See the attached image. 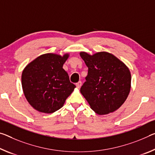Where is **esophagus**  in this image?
<instances>
[{
  "instance_id": "obj_1",
  "label": "esophagus",
  "mask_w": 155,
  "mask_h": 155,
  "mask_svg": "<svg viewBox=\"0 0 155 155\" xmlns=\"http://www.w3.org/2000/svg\"><path fill=\"white\" fill-rule=\"evenodd\" d=\"M76 85H77V87H78V88H80L81 87V85H82V83H81V81H78L77 84H76Z\"/></svg>"
}]
</instances>
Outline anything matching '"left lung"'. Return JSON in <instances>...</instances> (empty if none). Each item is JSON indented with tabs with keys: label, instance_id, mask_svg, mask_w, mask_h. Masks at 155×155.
<instances>
[{
	"label": "left lung",
	"instance_id": "left-lung-1",
	"mask_svg": "<svg viewBox=\"0 0 155 155\" xmlns=\"http://www.w3.org/2000/svg\"><path fill=\"white\" fill-rule=\"evenodd\" d=\"M88 68L81 93L91 109L99 115L116 111L126 101L131 87V74L126 64L114 55L100 51L90 55L81 51Z\"/></svg>",
	"mask_w": 155,
	"mask_h": 155
}]
</instances>
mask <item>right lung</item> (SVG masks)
I'll use <instances>...</instances> for the list:
<instances>
[{
    "mask_svg": "<svg viewBox=\"0 0 155 155\" xmlns=\"http://www.w3.org/2000/svg\"><path fill=\"white\" fill-rule=\"evenodd\" d=\"M70 56L44 54L28 63L21 76L26 99L37 111L51 114L61 108L76 87L63 64Z\"/></svg>",
    "mask_w": 155,
    "mask_h": 155,
    "instance_id": "add662e5",
    "label": "right lung"
}]
</instances>
